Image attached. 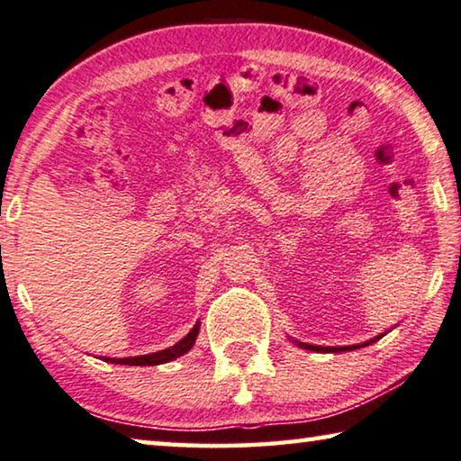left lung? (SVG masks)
<instances>
[{
	"label": "left lung",
	"instance_id": "1",
	"mask_svg": "<svg viewBox=\"0 0 461 461\" xmlns=\"http://www.w3.org/2000/svg\"><path fill=\"white\" fill-rule=\"evenodd\" d=\"M382 336H385V332H382L379 336H374V339L367 340V342H361V345H348V347H320V345H308V342H299V340H294L297 347H302L305 350H313V353H345V350H355V348H363L371 345V342H375L382 339Z\"/></svg>",
	"mask_w": 461,
	"mask_h": 461
}]
</instances>
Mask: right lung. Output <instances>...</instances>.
Returning <instances> with one entry per match:
<instances>
[{
	"mask_svg": "<svg viewBox=\"0 0 461 461\" xmlns=\"http://www.w3.org/2000/svg\"><path fill=\"white\" fill-rule=\"evenodd\" d=\"M199 328H201V322H196L193 326V330L188 332L185 339L178 340L174 347L158 350V353L139 355V357H122V359H114V357H104V361L116 363V365H137V367H143V365H162V363H167V361H174V359H178V357L186 355L188 350L193 348L196 336H199Z\"/></svg>",
	"mask_w": 461,
	"mask_h": 461,
	"instance_id": "1",
	"label": "right lung"
}]
</instances>
